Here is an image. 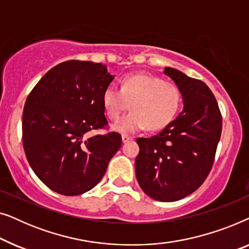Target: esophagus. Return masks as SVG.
<instances>
[{"mask_svg":"<svg viewBox=\"0 0 249 249\" xmlns=\"http://www.w3.org/2000/svg\"><path fill=\"white\" fill-rule=\"evenodd\" d=\"M121 139H122V142H127L129 141H131L132 137H130V136H127V135H122Z\"/></svg>","mask_w":249,"mask_h":249,"instance_id":"esophagus-1","label":"esophagus"}]
</instances>
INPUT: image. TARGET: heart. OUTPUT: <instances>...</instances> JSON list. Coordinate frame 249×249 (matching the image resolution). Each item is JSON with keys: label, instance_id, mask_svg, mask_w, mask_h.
<instances>
[{"label": "heart", "instance_id": "obj_1", "mask_svg": "<svg viewBox=\"0 0 249 249\" xmlns=\"http://www.w3.org/2000/svg\"><path fill=\"white\" fill-rule=\"evenodd\" d=\"M104 110L111 120H118L130 103L131 112L112 125L120 134H132L144 129L158 130L175 118L181 103L178 86L153 74H129L121 87L110 85L103 91Z\"/></svg>", "mask_w": 249, "mask_h": 249}]
</instances>
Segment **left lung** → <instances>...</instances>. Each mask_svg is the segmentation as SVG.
Segmentation results:
<instances>
[{
	"label": "left lung",
	"instance_id": "1",
	"mask_svg": "<svg viewBox=\"0 0 249 249\" xmlns=\"http://www.w3.org/2000/svg\"><path fill=\"white\" fill-rule=\"evenodd\" d=\"M163 73L181 93L183 110L151 138H138L136 178L146 195L176 202L195 192L212 169L222 130L215 97L203 81L175 68Z\"/></svg>",
	"mask_w": 249,
	"mask_h": 249
}]
</instances>
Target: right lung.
<instances>
[{
	"instance_id": "1",
	"label": "right lung",
	"mask_w": 249,
	"mask_h": 249,
	"mask_svg": "<svg viewBox=\"0 0 249 249\" xmlns=\"http://www.w3.org/2000/svg\"><path fill=\"white\" fill-rule=\"evenodd\" d=\"M114 79L105 64L70 60L44 74L22 113V142L35 175L50 189L76 196L94 188L121 147L117 132L88 136L107 124L102 96Z\"/></svg>"
}]
</instances>
